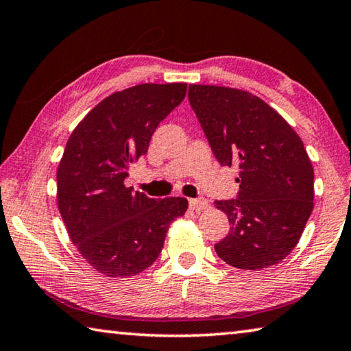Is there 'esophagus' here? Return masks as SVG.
Returning <instances> with one entry per match:
<instances>
[{
  "instance_id": "1",
  "label": "esophagus",
  "mask_w": 351,
  "mask_h": 351,
  "mask_svg": "<svg viewBox=\"0 0 351 351\" xmlns=\"http://www.w3.org/2000/svg\"><path fill=\"white\" fill-rule=\"evenodd\" d=\"M189 206L193 210H203L208 208V202L204 198H197V199H189Z\"/></svg>"
}]
</instances>
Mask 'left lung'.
Returning <instances> with one entry per match:
<instances>
[{"mask_svg":"<svg viewBox=\"0 0 351 351\" xmlns=\"http://www.w3.org/2000/svg\"><path fill=\"white\" fill-rule=\"evenodd\" d=\"M217 160L239 165L236 199L215 202L230 234L215 243L236 269L263 270L281 263L303 234L314 208V169L302 138L274 108L253 93L221 86H189Z\"/></svg>","mask_w":351,"mask_h":351,"instance_id":"obj_1","label":"left lung"}]
</instances>
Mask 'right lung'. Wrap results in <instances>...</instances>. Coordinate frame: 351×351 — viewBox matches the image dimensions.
<instances>
[{"label": "right lung", "instance_id": "obj_1", "mask_svg": "<svg viewBox=\"0 0 351 351\" xmlns=\"http://www.w3.org/2000/svg\"><path fill=\"white\" fill-rule=\"evenodd\" d=\"M186 82L138 84L98 103L71 132L58 167V208L88 264L110 278L134 276L160 253L181 197L148 198L125 186L156 128L186 97Z\"/></svg>", "mask_w": 351, "mask_h": 351}]
</instances>
